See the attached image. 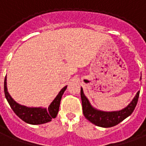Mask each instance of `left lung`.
<instances>
[{
    "instance_id": "obj_1",
    "label": "left lung",
    "mask_w": 146,
    "mask_h": 146,
    "mask_svg": "<svg viewBox=\"0 0 146 146\" xmlns=\"http://www.w3.org/2000/svg\"><path fill=\"white\" fill-rule=\"evenodd\" d=\"M140 80H141V78H140ZM80 97L82 101L83 113L86 119L98 127H111L113 126L117 125L133 113L138 102L139 92H138L135 98H133V100L127 107L119 111H113V112L101 111L93 107L89 102L88 99L86 98V96L84 94L82 88L80 89Z\"/></svg>"
}]
</instances>
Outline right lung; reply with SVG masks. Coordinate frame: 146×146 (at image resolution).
I'll use <instances>...</instances> for the list:
<instances>
[{"label": "right lung", "mask_w": 146, "mask_h": 146, "mask_svg": "<svg viewBox=\"0 0 146 146\" xmlns=\"http://www.w3.org/2000/svg\"><path fill=\"white\" fill-rule=\"evenodd\" d=\"M6 80H7V77L5 76V84H4L5 98L12 110L14 111V113L21 119H23L24 122L30 124L36 125V124H42V123L50 122L51 119L56 117L59 110L62 96L63 95L64 92L66 90L67 86H65L61 90L48 108L27 107L23 105L19 104L11 98L8 92Z\"/></svg>", "instance_id": "add662e5"}]
</instances>
